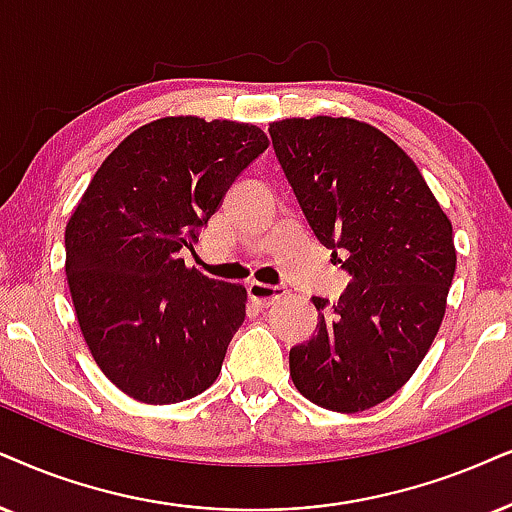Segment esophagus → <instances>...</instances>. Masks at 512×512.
Returning a JSON list of instances; mask_svg holds the SVG:
<instances>
[{
  "instance_id": "1",
  "label": "esophagus",
  "mask_w": 512,
  "mask_h": 512,
  "mask_svg": "<svg viewBox=\"0 0 512 512\" xmlns=\"http://www.w3.org/2000/svg\"><path fill=\"white\" fill-rule=\"evenodd\" d=\"M248 295L257 307H271V304L278 302L283 295H286V290L278 286H267V283L252 281L248 283Z\"/></svg>"
}]
</instances>
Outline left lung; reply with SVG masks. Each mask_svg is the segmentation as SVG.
<instances>
[{
    "label": "left lung",
    "instance_id": "obj_1",
    "mask_svg": "<svg viewBox=\"0 0 512 512\" xmlns=\"http://www.w3.org/2000/svg\"><path fill=\"white\" fill-rule=\"evenodd\" d=\"M269 134L314 236L349 271L338 302L312 297L319 323L290 349V378L321 409L366 411L406 385L442 326L451 219L404 148L368 122L286 118Z\"/></svg>",
    "mask_w": 512,
    "mask_h": 512
}]
</instances>
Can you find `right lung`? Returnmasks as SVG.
I'll return each mask as SVG.
<instances>
[{
	"label": "right lung",
	"instance_id": "obj_1",
	"mask_svg": "<svg viewBox=\"0 0 512 512\" xmlns=\"http://www.w3.org/2000/svg\"><path fill=\"white\" fill-rule=\"evenodd\" d=\"M269 146L257 125L170 115L103 160L66 226V278L96 366L127 397L163 406L215 383L248 293L186 267L234 179Z\"/></svg>",
	"mask_w": 512,
	"mask_h": 512
}]
</instances>
